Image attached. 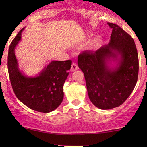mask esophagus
<instances>
[{
	"mask_svg": "<svg viewBox=\"0 0 147 147\" xmlns=\"http://www.w3.org/2000/svg\"><path fill=\"white\" fill-rule=\"evenodd\" d=\"M79 69V67H78V66L77 64L76 63H73L71 65V71H76V70H77Z\"/></svg>",
	"mask_w": 147,
	"mask_h": 147,
	"instance_id": "esophagus-1",
	"label": "esophagus"
}]
</instances>
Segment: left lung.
Instances as JSON below:
<instances>
[{"instance_id": "1", "label": "left lung", "mask_w": 147, "mask_h": 147, "mask_svg": "<svg viewBox=\"0 0 147 147\" xmlns=\"http://www.w3.org/2000/svg\"><path fill=\"white\" fill-rule=\"evenodd\" d=\"M108 25L112 29L110 43L96 51H84L78 58L90 101L102 110L118 107L126 101L137 82L139 67L137 49L131 36L116 24ZM112 59L119 60L116 68L107 65Z\"/></svg>"}]
</instances>
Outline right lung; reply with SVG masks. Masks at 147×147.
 I'll use <instances>...</instances> for the list:
<instances>
[{
  "mask_svg": "<svg viewBox=\"0 0 147 147\" xmlns=\"http://www.w3.org/2000/svg\"><path fill=\"white\" fill-rule=\"evenodd\" d=\"M23 30L9 46L7 63L10 81L15 96L22 103L35 111L48 113L55 110L63 101V84L69 75L71 61H52L36 77L23 75L15 54Z\"/></svg>",
  "mask_w": 147,
  "mask_h": 147,
  "instance_id": "1",
  "label": "right lung"
}]
</instances>
